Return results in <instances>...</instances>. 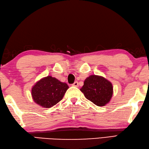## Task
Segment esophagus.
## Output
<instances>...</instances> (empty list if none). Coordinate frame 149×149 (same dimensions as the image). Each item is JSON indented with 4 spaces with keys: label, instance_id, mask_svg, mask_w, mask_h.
Here are the masks:
<instances>
[{
    "label": "esophagus",
    "instance_id": "esophagus-1",
    "mask_svg": "<svg viewBox=\"0 0 149 149\" xmlns=\"http://www.w3.org/2000/svg\"><path fill=\"white\" fill-rule=\"evenodd\" d=\"M72 86H75V87H78V86H79V83H78L77 81H75L74 83L72 84Z\"/></svg>",
    "mask_w": 149,
    "mask_h": 149
}]
</instances>
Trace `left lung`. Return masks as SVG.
Here are the masks:
<instances>
[{
  "label": "left lung",
  "mask_w": 149,
  "mask_h": 149,
  "mask_svg": "<svg viewBox=\"0 0 149 149\" xmlns=\"http://www.w3.org/2000/svg\"><path fill=\"white\" fill-rule=\"evenodd\" d=\"M80 90L86 99L98 106L107 104L113 95L112 84L105 78L95 75L86 78Z\"/></svg>",
  "instance_id": "obj_1"
}]
</instances>
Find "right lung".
I'll use <instances>...</instances> for the list:
<instances>
[{"instance_id": "right-lung-1", "label": "right lung", "mask_w": 149, "mask_h": 149, "mask_svg": "<svg viewBox=\"0 0 149 149\" xmlns=\"http://www.w3.org/2000/svg\"><path fill=\"white\" fill-rule=\"evenodd\" d=\"M68 88L65 83H62L51 76L40 80L32 88V96L37 104L50 108L63 99Z\"/></svg>"}]
</instances>
